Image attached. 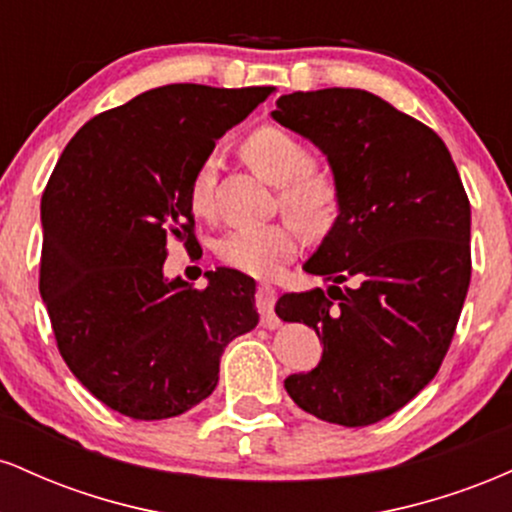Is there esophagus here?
<instances>
[{
  "label": "esophagus",
  "mask_w": 512,
  "mask_h": 512,
  "mask_svg": "<svg viewBox=\"0 0 512 512\" xmlns=\"http://www.w3.org/2000/svg\"><path fill=\"white\" fill-rule=\"evenodd\" d=\"M255 303H257V310H260V315H262V325L269 327V330L279 327V317L274 315V303H276L274 286H269V284L257 286Z\"/></svg>",
  "instance_id": "obj_1"
}]
</instances>
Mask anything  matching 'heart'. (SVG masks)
I'll return each mask as SVG.
<instances>
[{
  "label": "heart",
  "instance_id": "obj_1",
  "mask_svg": "<svg viewBox=\"0 0 512 512\" xmlns=\"http://www.w3.org/2000/svg\"><path fill=\"white\" fill-rule=\"evenodd\" d=\"M243 154L257 175L281 185L279 199L298 219L322 221L334 207V182L320 170L310 168L308 149L284 127L264 125L250 132ZM211 178L214 161L199 163L190 182V207L195 214L211 211ZM301 233L291 221L257 223L228 231L216 243V255L231 269L250 276H272L296 255Z\"/></svg>",
  "mask_w": 512,
  "mask_h": 512
}]
</instances>
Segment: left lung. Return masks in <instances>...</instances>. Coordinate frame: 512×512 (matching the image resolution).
<instances>
[{"mask_svg":"<svg viewBox=\"0 0 512 512\" xmlns=\"http://www.w3.org/2000/svg\"><path fill=\"white\" fill-rule=\"evenodd\" d=\"M279 125L327 156L339 214L303 269L327 291L284 293L276 315L313 327L320 363L284 380L339 426L395 414L438 373L472 276V211L443 139L361 88L296 91Z\"/></svg>","mask_w":512,"mask_h":512,"instance_id":"obj_1","label":"left lung"}]
</instances>
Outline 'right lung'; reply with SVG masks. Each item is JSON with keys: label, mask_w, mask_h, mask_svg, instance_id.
Returning a JSON list of instances; mask_svg holds the SVG:
<instances>
[{"label": "right lung", "mask_w": 512, "mask_h": 512, "mask_svg": "<svg viewBox=\"0 0 512 512\" xmlns=\"http://www.w3.org/2000/svg\"><path fill=\"white\" fill-rule=\"evenodd\" d=\"M274 86L168 84L88 120L40 202V296L81 385L129 419L178 416L219 383L228 342L250 332L255 281L163 276L168 240L197 243L190 182L216 139Z\"/></svg>", "instance_id": "1"}]
</instances>
